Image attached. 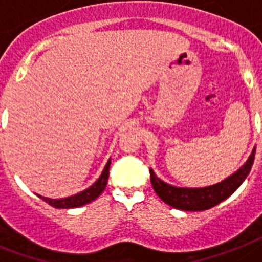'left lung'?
<instances>
[{"label":"left lung","instance_id":"left-lung-1","mask_svg":"<svg viewBox=\"0 0 262 262\" xmlns=\"http://www.w3.org/2000/svg\"><path fill=\"white\" fill-rule=\"evenodd\" d=\"M256 146L252 150L251 156L248 157L247 162L241 166L237 171H235L224 181L215 183L207 187H177L169 185L158 178L153 169H150V181L153 185L154 191L166 204L172 208L182 211H204L216 204L222 203L223 200L231 196L236 190L245 181L252 169L254 161Z\"/></svg>","mask_w":262,"mask_h":262}]
</instances>
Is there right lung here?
I'll return each instance as SVG.
<instances>
[{
  "instance_id": "right-lung-1",
  "label": "right lung",
  "mask_w": 262,
  "mask_h": 262,
  "mask_svg": "<svg viewBox=\"0 0 262 262\" xmlns=\"http://www.w3.org/2000/svg\"><path fill=\"white\" fill-rule=\"evenodd\" d=\"M109 166H111V159L104 166L103 172H101L99 179L92 186H90L85 190L80 191V192H77V194L71 195V196L62 198V199H51V198L42 196V195H36L42 200H45L46 203H49L50 206L55 207V208H76V207H81L84 204L91 203V202H93L96 198H99L101 195V192L105 188L106 183H108Z\"/></svg>"
}]
</instances>
